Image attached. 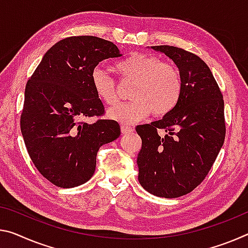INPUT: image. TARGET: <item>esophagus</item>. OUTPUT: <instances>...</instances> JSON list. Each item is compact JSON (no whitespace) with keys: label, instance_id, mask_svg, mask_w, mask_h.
<instances>
[{"label":"esophagus","instance_id":"obj_1","mask_svg":"<svg viewBox=\"0 0 248 248\" xmlns=\"http://www.w3.org/2000/svg\"><path fill=\"white\" fill-rule=\"evenodd\" d=\"M120 129H121V133H123V135H127V133H130L133 131L132 127H129V125H125V124H121Z\"/></svg>","mask_w":248,"mask_h":248}]
</instances>
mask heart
I'll list each match as a JSON object with an SVG mask.
<instances>
[{"mask_svg": "<svg viewBox=\"0 0 248 248\" xmlns=\"http://www.w3.org/2000/svg\"><path fill=\"white\" fill-rule=\"evenodd\" d=\"M123 84H132L130 101L110 109L109 117L123 124H133L147 116L164 117L178 105L183 88L182 74L173 62H162L151 54L137 53L116 65ZM92 86L98 99L113 106L119 100L117 81L105 69L92 72Z\"/></svg>", "mask_w": 248, "mask_h": 248, "instance_id": "1", "label": "heart"}]
</instances>
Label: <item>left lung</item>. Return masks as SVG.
<instances>
[{
	"mask_svg": "<svg viewBox=\"0 0 248 248\" xmlns=\"http://www.w3.org/2000/svg\"><path fill=\"white\" fill-rule=\"evenodd\" d=\"M151 48L173 61L182 74L183 88L174 109L162 119L140 124L139 182L160 198H179L202 183L225 139L224 100L217 82L198 55L175 46ZM163 131L164 135L157 132Z\"/></svg>",
	"mask_w": 248,
	"mask_h": 248,
	"instance_id": "8db88e82",
	"label": "left lung"
}]
</instances>
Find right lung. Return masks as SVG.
I'll return each instance as SVG.
<instances>
[{"label":"right lung","mask_w":248,"mask_h":248,"mask_svg":"<svg viewBox=\"0 0 248 248\" xmlns=\"http://www.w3.org/2000/svg\"><path fill=\"white\" fill-rule=\"evenodd\" d=\"M120 56L104 38L66 37L47 50L27 81L21 131L34 166L54 186L87 182L99 148L120 136L117 121L100 118L105 107L90 78L101 61ZM93 116L97 120L87 123Z\"/></svg>","instance_id":"obj_1"}]
</instances>
